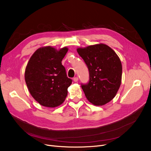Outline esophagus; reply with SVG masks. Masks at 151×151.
Here are the masks:
<instances>
[{"mask_svg":"<svg viewBox=\"0 0 151 151\" xmlns=\"http://www.w3.org/2000/svg\"><path fill=\"white\" fill-rule=\"evenodd\" d=\"M73 81L75 82V83H77V82L78 81V77H75L73 78Z\"/></svg>","mask_w":151,"mask_h":151,"instance_id":"obj_1","label":"esophagus"}]
</instances>
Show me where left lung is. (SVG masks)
Segmentation results:
<instances>
[{
    "label": "left lung",
    "mask_w": 151,
    "mask_h": 151,
    "mask_svg": "<svg viewBox=\"0 0 151 151\" xmlns=\"http://www.w3.org/2000/svg\"><path fill=\"white\" fill-rule=\"evenodd\" d=\"M89 72V81L81 84L87 99L95 105H103L111 101L121 84L122 67L116 52L104 44L78 48Z\"/></svg>",
    "instance_id": "obj_1"
}]
</instances>
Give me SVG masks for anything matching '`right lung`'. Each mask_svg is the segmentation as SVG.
<instances>
[{
	"label": "right lung",
	"mask_w": 151,
	"mask_h": 151,
	"mask_svg": "<svg viewBox=\"0 0 151 151\" xmlns=\"http://www.w3.org/2000/svg\"><path fill=\"white\" fill-rule=\"evenodd\" d=\"M67 47L57 51L50 46L37 49L27 64L24 78L32 96L47 107L59 106L67 95L72 80L67 76L61 61Z\"/></svg>",
	"instance_id": "right-lung-1"
}]
</instances>
